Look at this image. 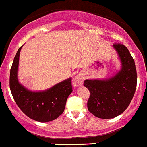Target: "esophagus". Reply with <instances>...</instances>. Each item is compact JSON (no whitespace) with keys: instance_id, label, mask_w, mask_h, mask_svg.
Here are the masks:
<instances>
[{"instance_id":"1","label":"esophagus","mask_w":147,"mask_h":147,"mask_svg":"<svg viewBox=\"0 0 147 147\" xmlns=\"http://www.w3.org/2000/svg\"><path fill=\"white\" fill-rule=\"evenodd\" d=\"M72 83L74 87L82 86V83H83V76L82 74H80L75 76L72 80Z\"/></svg>"}]
</instances>
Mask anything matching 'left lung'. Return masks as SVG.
<instances>
[{"mask_svg": "<svg viewBox=\"0 0 147 147\" xmlns=\"http://www.w3.org/2000/svg\"><path fill=\"white\" fill-rule=\"evenodd\" d=\"M122 68L111 78L86 80L84 86L90 91L88 109L96 117L114 118L122 114L133 98L137 86V71L134 59L122 44H114Z\"/></svg>", "mask_w": 147, "mask_h": 147, "instance_id": "8db88e82", "label": "left lung"}]
</instances>
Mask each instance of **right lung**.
Listing matches in <instances>:
<instances>
[{"instance_id": "obj_1", "label": "right lung", "mask_w": 147, "mask_h": 147, "mask_svg": "<svg viewBox=\"0 0 147 147\" xmlns=\"http://www.w3.org/2000/svg\"><path fill=\"white\" fill-rule=\"evenodd\" d=\"M21 46L14 58L9 76V87L15 102L25 115L32 120L52 121L63 113L68 96L72 92L71 78L48 90L34 92L25 88L18 80V67Z\"/></svg>"}]
</instances>
